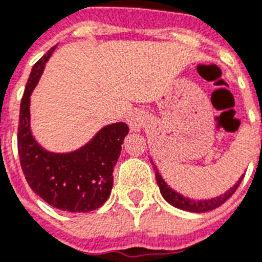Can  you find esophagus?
I'll use <instances>...</instances> for the list:
<instances>
[{
    "label": "esophagus",
    "mask_w": 262,
    "mask_h": 262,
    "mask_svg": "<svg viewBox=\"0 0 262 262\" xmlns=\"http://www.w3.org/2000/svg\"><path fill=\"white\" fill-rule=\"evenodd\" d=\"M127 125L130 127V130L133 132H139L141 129V126L144 125V117L141 115L137 111H133L127 115Z\"/></svg>",
    "instance_id": "esophagus-1"
}]
</instances>
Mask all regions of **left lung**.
<instances>
[{
    "mask_svg": "<svg viewBox=\"0 0 262 262\" xmlns=\"http://www.w3.org/2000/svg\"><path fill=\"white\" fill-rule=\"evenodd\" d=\"M155 179H157V183L159 185V189H161V193L162 196L166 199L167 202L170 203L171 206L177 207V209H181V210L185 211H192V213H205V211H210L215 207L221 206L225 201H228L229 198L232 196L235 191L237 189L239 184L242 183L243 176L239 179L236 184L233 185L232 188H229L228 191L220 196L211 198V199H205V201H193V199H189V198H185L183 195H180L179 192H176L174 189H171L169 185L165 183V180L162 179V176L158 173V169L155 167Z\"/></svg>",
    "mask_w": 262,
    "mask_h": 262,
    "instance_id": "obj_1",
    "label": "left lung"
}]
</instances>
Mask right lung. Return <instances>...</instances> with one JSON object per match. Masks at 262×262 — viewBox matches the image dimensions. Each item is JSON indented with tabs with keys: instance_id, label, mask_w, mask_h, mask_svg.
<instances>
[{
	"instance_id": "1",
	"label": "right lung",
	"mask_w": 262,
	"mask_h": 262,
	"mask_svg": "<svg viewBox=\"0 0 262 262\" xmlns=\"http://www.w3.org/2000/svg\"><path fill=\"white\" fill-rule=\"evenodd\" d=\"M56 47L33 66L20 103L17 151L20 165L30 188L51 206L71 213L99 209L108 199L114 181V166L121 155L126 123L107 125L77 151L49 152L31 135L30 96L43 73Z\"/></svg>"
}]
</instances>
